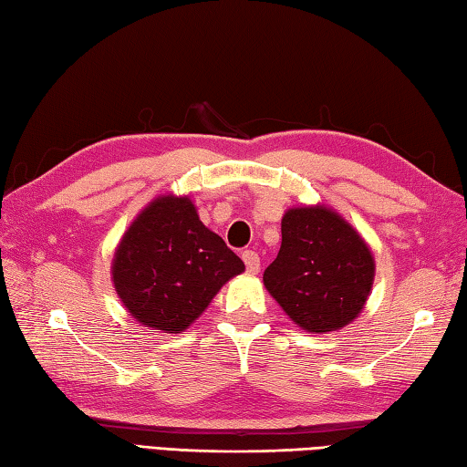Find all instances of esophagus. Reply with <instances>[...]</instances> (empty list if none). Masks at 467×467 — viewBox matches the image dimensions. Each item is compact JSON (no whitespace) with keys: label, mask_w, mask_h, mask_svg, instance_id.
<instances>
[{"label":"esophagus","mask_w":467,"mask_h":467,"mask_svg":"<svg viewBox=\"0 0 467 467\" xmlns=\"http://www.w3.org/2000/svg\"><path fill=\"white\" fill-rule=\"evenodd\" d=\"M242 260H244V265H246V271L248 273L256 275L260 271V256L256 254L254 250H244L242 252Z\"/></svg>","instance_id":"esophagus-1"}]
</instances>
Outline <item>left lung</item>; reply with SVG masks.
I'll use <instances>...</instances> for the list:
<instances>
[{
    "instance_id": "8db88e82",
    "label": "left lung",
    "mask_w": 467,
    "mask_h": 467,
    "mask_svg": "<svg viewBox=\"0 0 467 467\" xmlns=\"http://www.w3.org/2000/svg\"><path fill=\"white\" fill-rule=\"evenodd\" d=\"M281 250L265 285L293 322L307 332H332L361 314L375 265L353 227L326 207L285 213Z\"/></svg>"
}]
</instances>
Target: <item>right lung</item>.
Segmentation results:
<instances>
[{
	"mask_svg": "<svg viewBox=\"0 0 467 467\" xmlns=\"http://www.w3.org/2000/svg\"><path fill=\"white\" fill-rule=\"evenodd\" d=\"M242 271V258L202 225L186 196H161L122 235L112 281L137 322L176 334Z\"/></svg>",
	"mask_w": 467,
	"mask_h": 467,
	"instance_id": "1",
	"label": "right lung"
}]
</instances>
